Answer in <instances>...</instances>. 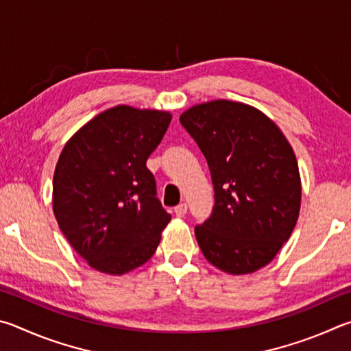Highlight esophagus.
<instances>
[{"label":"esophagus","instance_id":"34e87169","mask_svg":"<svg viewBox=\"0 0 351 351\" xmlns=\"http://www.w3.org/2000/svg\"><path fill=\"white\" fill-rule=\"evenodd\" d=\"M174 213H176L177 217H183V216H185V214L188 213V204H185V202H183V204L177 205V206L174 208Z\"/></svg>","mask_w":351,"mask_h":351}]
</instances>
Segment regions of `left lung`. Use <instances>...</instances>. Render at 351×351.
<instances>
[{
  "instance_id": "left-lung-1",
  "label": "left lung",
  "mask_w": 351,
  "mask_h": 351,
  "mask_svg": "<svg viewBox=\"0 0 351 351\" xmlns=\"http://www.w3.org/2000/svg\"><path fill=\"white\" fill-rule=\"evenodd\" d=\"M182 126L210 166L214 199L195 239L214 267L250 274L268 265L296 226L300 176L278 125L250 104L213 100L189 108Z\"/></svg>"
}]
</instances>
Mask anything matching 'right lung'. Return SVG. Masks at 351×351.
Returning a JSON list of instances; mask_svg holds the SVG:
<instances>
[{"label":"right lung","instance_id":"right-lung-1","mask_svg":"<svg viewBox=\"0 0 351 351\" xmlns=\"http://www.w3.org/2000/svg\"><path fill=\"white\" fill-rule=\"evenodd\" d=\"M172 115L126 104L95 115L67 140L52 206L72 248L97 271L121 276L151 259L171 220L146 160Z\"/></svg>","mask_w":351,"mask_h":351}]
</instances>
